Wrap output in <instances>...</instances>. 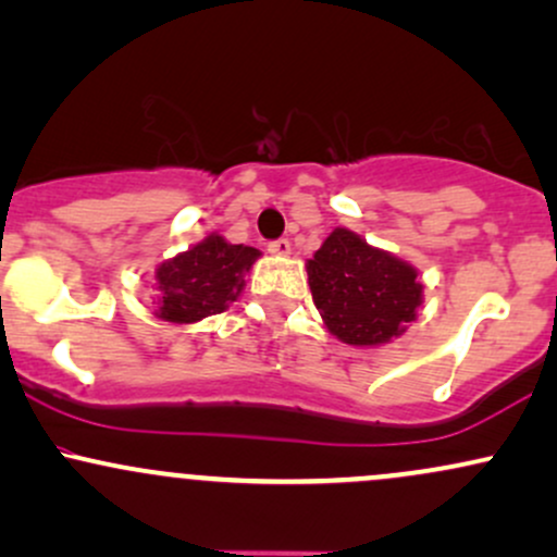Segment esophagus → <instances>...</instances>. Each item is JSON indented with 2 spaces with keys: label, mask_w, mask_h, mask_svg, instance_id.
<instances>
[{
  "label": "esophagus",
  "mask_w": 557,
  "mask_h": 557,
  "mask_svg": "<svg viewBox=\"0 0 557 557\" xmlns=\"http://www.w3.org/2000/svg\"><path fill=\"white\" fill-rule=\"evenodd\" d=\"M267 251H270L272 257H287V253H290V240H287V238L270 240V243H267Z\"/></svg>",
  "instance_id": "34e87169"
}]
</instances>
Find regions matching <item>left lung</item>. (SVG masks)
Instances as JSON below:
<instances>
[{
  "instance_id": "left-lung-1",
  "label": "left lung",
  "mask_w": 557,
  "mask_h": 557,
  "mask_svg": "<svg viewBox=\"0 0 557 557\" xmlns=\"http://www.w3.org/2000/svg\"><path fill=\"white\" fill-rule=\"evenodd\" d=\"M306 272L319 314L343 343H387L417 319L421 306L417 270L372 248L350 230H332Z\"/></svg>"
}]
</instances>
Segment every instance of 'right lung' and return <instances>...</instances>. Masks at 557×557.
<instances>
[{
    "label": "right lung",
    "mask_w": 557,
    "mask_h": 557,
    "mask_svg": "<svg viewBox=\"0 0 557 557\" xmlns=\"http://www.w3.org/2000/svg\"><path fill=\"white\" fill-rule=\"evenodd\" d=\"M259 251L251 246H233L220 235H209L198 246L177 253L157 270L159 311L164 322L190 324L203 317L222 314L240 296L243 274L251 270Z\"/></svg>",
    "instance_id": "right-lung-1"
}]
</instances>
